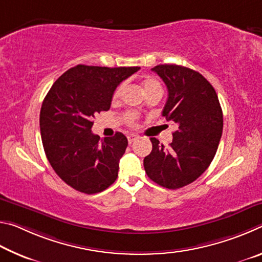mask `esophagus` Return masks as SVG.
Segmentation results:
<instances>
[{"label":"esophagus","instance_id":"esophagus-1","mask_svg":"<svg viewBox=\"0 0 262 262\" xmlns=\"http://www.w3.org/2000/svg\"><path fill=\"white\" fill-rule=\"evenodd\" d=\"M127 139H128V142H129V143H133V142H134L137 139V136L134 135V134H130V135L127 136Z\"/></svg>","mask_w":262,"mask_h":262}]
</instances>
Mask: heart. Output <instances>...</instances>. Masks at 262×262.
<instances>
[{
    "instance_id": "b5f03b06",
    "label": "heart",
    "mask_w": 262,
    "mask_h": 262,
    "mask_svg": "<svg viewBox=\"0 0 262 262\" xmlns=\"http://www.w3.org/2000/svg\"><path fill=\"white\" fill-rule=\"evenodd\" d=\"M125 86H126V83H120L119 85L115 89L114 92H113V96H112V99L113 101H118L119 99L121 98V96L123 94V90H125ZM155 89H162L161 84L157 81V79H155L152 77H147L143 81V90L145 94L151 90H155ZM123 121H126L128 125L130 126H135L136 125V119H137V115L134 112H128L122 117Z\"/></svg>"
}]
</instances>
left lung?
Returning a JSON list of instances; mask_svg holds the SVG:
<instances>
[{
  "label": "left lung",
  "mask_w": 262,
  "mask_h": 262,
  "mask_svg": "<svg viewBox=\"0 0 262 262\" xmlns=\"http://www.w3.org/2000/svg\"><path fill=\"white\" fill-rule=\"evenodd\" d=\"M167 88L163 117L177 129L168 147L151 137L152 150L144 158L145 173L168 189L196 180L215 157L223 132V113L211 84L200 73L178 64L152 68Z\"/></svg>",
  "instance_id": "1"
}]
</instances>
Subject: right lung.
<instances>
[{"mask_svg":"<svg viewBox=\"0 0 262 262\" xmlns=\"http://www.w3.org/2000/svg\"><path fill=\"white\" fill-rule=\"evenodd\" d=\"M139 69L78 64L56 79L42 101L39 122L46 157L78 192H103L118 178L127 137L118 132L100 141L91 132L92 120L110 110L115 89Z\"/></svg>","mask_w":262,"mask_h":262,"instance_id":"obj_1","label":"right lung"}]
</instances>
